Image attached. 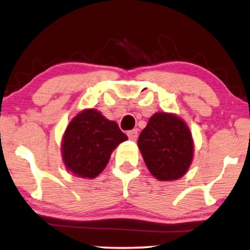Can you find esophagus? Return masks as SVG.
Instances as JSON below:
<instances>
[{"label":"esophagus","mask_w":250,"mask_h":250,"mask_svg":"<svg viewBox=\"0 0 250 250\" xmlns=\"http://www.w3.org/2000/svg\"><path fill=\"white\" fill-rule=\"evenodd\" d=\"M127 137L130 138V140H133L136 142L137 138H138V130H132L127 132Z\"/></svg>","instance_id":"obj_1"}]
</instances>
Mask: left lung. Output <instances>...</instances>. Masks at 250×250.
Instances as JSON below:
<instances>
[{
	"label": "left lung",
	"mask_w": 250,
	"mask_h": 250,
	"mask_svg": "<svg viewBox=\"0 0 250 250\" xmlns=\"http://www.w3.org/2000/svg\"><path fill=\"white\" fill-rule=\"evenodd\" d=\"M138 147L148 171L160 181L178 180L186 174L194 155L188 126L173 113L157 112L140 133Z\"/></svg>",
	"instance_id": "1"
}]
</instances>
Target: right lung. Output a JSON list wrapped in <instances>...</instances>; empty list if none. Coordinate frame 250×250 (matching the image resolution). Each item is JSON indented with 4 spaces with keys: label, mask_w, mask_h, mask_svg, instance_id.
I'll use <instances>...</instances> for the list:
<instances>
[{
    "label": "right lung",
    "mask_w": 250,
    "mask_h": 250,
    "mask_svg": "<svg viewBox=\"0 0 250 250\" xmlns=\"http://www.w3.org/2000/svg\"><path fill=\"white\" fill-rule=\"evenodd\" d=\"M126 139L116 122L96 108H86L73 117L64 132L63 163L76 177L93 179L106 167L113 149Z\"/></svg>",
    "instance_id": "1"
}]
</instances>
